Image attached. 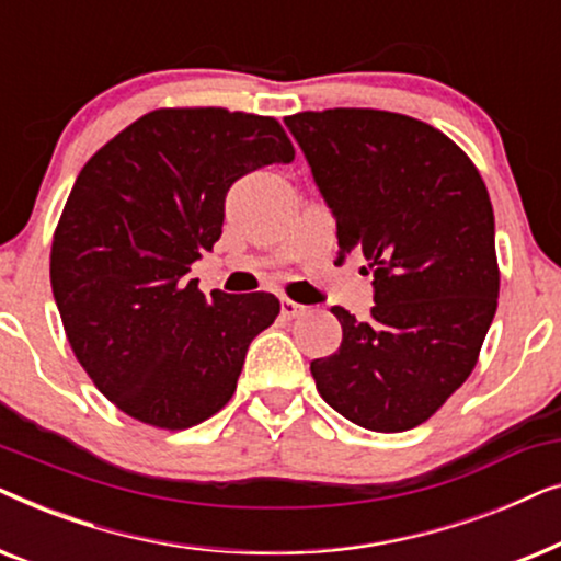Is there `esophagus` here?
Wrapping results in <instances>:
<instances>
[{"mask_svg": "<svg viewBox=\"0 0 561 561\" xmlns=\"http://www.w3.org/2000/svg\"><path fill=\"white\" fill-rule=\"evenodd\" d=\"M306 311V306H301V304H296V301H290V298H283L280 301V313L286 319H296V317H301V313Z\"/></svg>", "mask_w": 561, "mask_h": 561, "instance_id": "1", "label": "esophagus"}]
</instances>
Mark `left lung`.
<instances>
[{"label": "left lung", "instance_id": "8db88e82", "mask_svg": "<svg viewBox=\"0 0 561 561\" xmlns=\"http://www.w3.org/2000/svg\"><path fill=\"white\" fill-rule=\"evenodd\" d=\"M336 221L340 263L373 271L370 319L342 306L334 355L313 359L324 401L370 432L432 416L478 363L497 309L495 219L472 160L426 122L378 110L286 117Z\"/></svg>", "mask_w": 561, "mask_h": 561}]
</instances>
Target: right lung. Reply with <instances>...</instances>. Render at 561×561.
<instances>
[{"mask_svg": "<svg viewBox=\"0 0 561 561\" xmlns=\"http://www.w3.org/2000/svg\"><path fill=\"white\" fill-rule=\"evenodd\" d=\"M290 160L273 117L206 106L145 114L81 168L53 237V298L76 359L127 416L175 432L232 398L280 304L206 298L186 273L221 237L229 186Z\"/></svg>", "mask_w": 561, "mask_h": 561, "instance_id": "right-lung-1", "label": "right lung"}]
</instances>
